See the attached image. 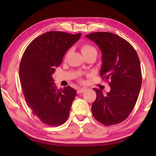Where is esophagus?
Here are the masks:
<instances>
[{"label": "esophagus", "mask_w": 156, "mask_h": 156, "mask_svg": "<svg viewBox=\"0 0 156 156\" xmlns=\"http://www.w3.org/2000/svg\"><path fill=\"white\" fill-rule=\"evenodd\" d=\"M86 90V89H84V88H80V89H78V90H77V94H81V93H83V92H84V91Z\"/></svg>", "instance_id": "obj_1"}]
</instances>
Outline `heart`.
<instances>
[{"label":"heart","mask_w":156,"mask_h":156,"mask_svg":"<svg viewBox=\"0 0 156 156\" xmlns=\"http://www.w3.org/2000/svg\"><path fill=\"white\" fill-rule=\"evenodd\" d=\"M81 51L83 53V54L84 55L86 54H88L89 52L91 51H95L96 52V49H95V47L94 46L91 45V44H83V46L81 47Z\"/></svg>","instance_id":"b5f03b06"}]
</instances>
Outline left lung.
<instances>
[{"label": "left lung", "mask_w": 156, "mask_h": 156, "mask_svg": "<svg viewBox=\"0 0 156 156\" xmlns=\"http://www.w3.org/2000/svg\"><path fill=\"white\" fill-rule=\"evenodd\" d=\"M102 52L100 76L109 80L107 94L94 88L96 99L92 104L94 118L105 125L120 123L135 107L142 84L140 62L133 46L120 36L110 32L86 35Z\"/></svg>", "instance_id": "obj_1"}]
</instances>
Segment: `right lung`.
<instances>
[{"label": "right lung", "mask_w": 156, "mask_h": 156, "mask_svg": "<svg viewBox=\"0 0 156 156\" xmlns=\"http://www.w3.org/2000/svg\"><path fill=\"white\" fill-rule=\"evenodd\" d=\"M80 36L48 31L31 41L21 58L19 78L26 102L33 114L47 125H61L69 117L76 91L69 86L56 89L52 75Z\"/></svg>", "instance_id": "add662e5"}]
</instances>
